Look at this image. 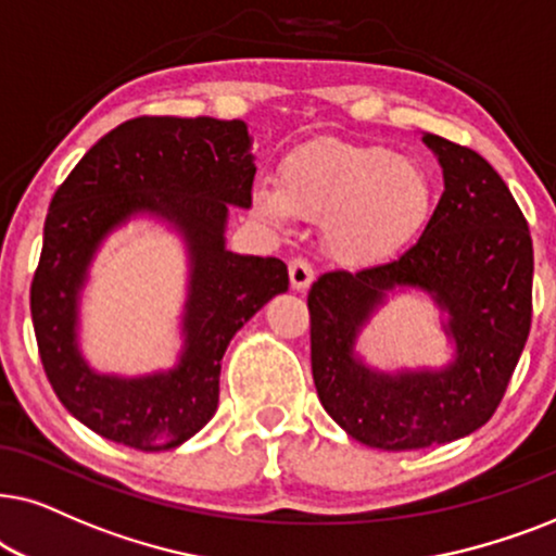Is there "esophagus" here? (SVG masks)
Masks as SVG:
<instances>
[{"instance_id":"obj_1","label":"esophagus","mask_w":556,"mask_h":556,"mask_svg":"<svg viewBox=\"0 0 556 556\" xmlns=\"http://www.w3.org/2000/svg\"><path fill=\"white\" fill-rule=\"evenodd\" d=\"M313 279H315L313 264H309L307 258H292V262H290V282H292L294 290L305 292L307 287L313 285Z\"/></svg>"}]
</instances>
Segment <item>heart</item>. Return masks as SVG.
<instances>
[{"mask_svg": "<svg viewBox=\"0 0 556 556\" xmlns=\"http://www.w3.org/2000/svg\"><path fill=\"white\" fill-rule=\"evenodd\" d=\"M434 190L417 162L383 144L313 142L282 165V185L256 182L254 211L271 224L294 213L325 220L328 251L345 266H374L429 220Z\"/></svg>", "mask_w": 556, "mask_h": 556, "instance_id": "heart-1", "label": "heart"}]
</instances>
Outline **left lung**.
<instances>
[{"instance_id":"1","label":"left lung","mask_w":556,"mask_h":556,"mask_svg":"<svg viewBox=\"0 0 556 556\" xmlns=\"http://www.w3.org/2000/svg\"><path fill=\"white\" fill-rule=\"evenodd\" d=\"M445 192L419 241L394 262L328 271L307 294L313 379L325 412L353 440L421 450L468 438L493 417L531 328L534 247L527 218L478 152L438 135ZM430 294L446 320L454 361L440 369L381 372L354 345L399 291Z\"/></svg>"}]
</instances>
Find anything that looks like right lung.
Returning a JSON list of instances; mask_svg holds the SVG:
<instances>
[{
    "label": "right lung",
    "mask_w": 556,
    "mask_h": 556,
    "mask_svg": "<svg viewBox=\"0 0 556 556\" xmlns=\"http://www.w3.org/2000/svg\"><path fill=\"white\" fill-rule=\"evenodd\" d=\"M254 175L241 118L139 116L101 137L55 190L29 313L50 387L101 438L157 453L182 445L216 414L228 343L290 287L279 258L226 249L228 208H251ZM139 215L167 223L186 243L184 348L173 369L99 375L79 351V294L100 243Z\"/></svg>",
    "instance_id": "right-lung-1"
}]
</instances>
